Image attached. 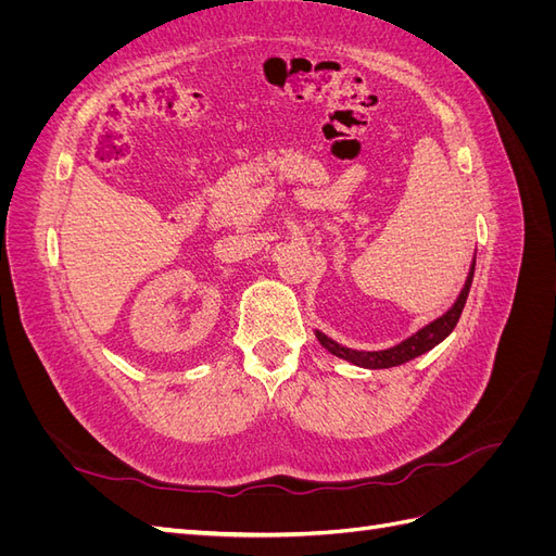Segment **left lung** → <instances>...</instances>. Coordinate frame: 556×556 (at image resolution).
<instances>
[{
	"label": "left lung",
	"mask_w": 556,
	"mask_h": 556,
	"mask_svg": "<svg viewBox=\"0 0 556 556\" xmlns=\"http://www.w3.org/2000/svg\"><path fill=\"white\" fill-rule=\"evenodd\" d=\"M473 274H476V255H473V266H470L464 290L457 296V301H454V304H452V308L445 315H441L439 319H433V323H429L427 327L419 329L417 333L408 336L406 341H401L394 348L374 350V352L352 350V348H345L341 343H336L333 339H329V336L323 333V331H315L317 341H319V345H323L325 350H329L331 355L341 357V359L355 364V366H362V368H392V366H399V364H406V362H410V359H415L419 355H425V352H429L431 348H435L441 341H445L447 336L452 333V329L457 327L459 317H462V311H464V304H466V299H468L470 282H473Z\"/></svg>",
	"instance_id": "1"
}]
</instances>
